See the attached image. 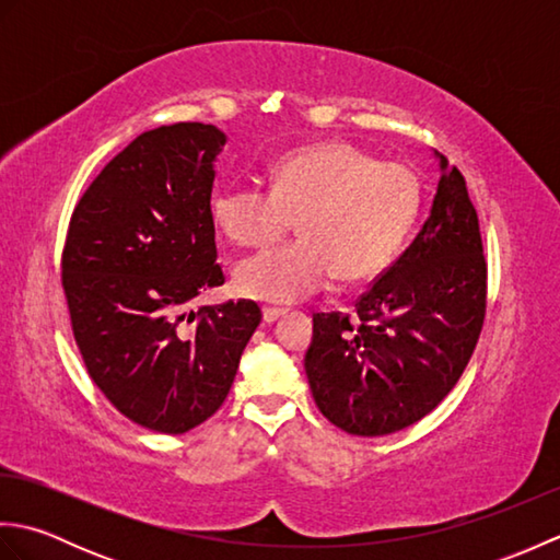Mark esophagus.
I'll list each match as a JSON object with an SVG mask.
<instances>
[{
    "mask_svg": "<svg viewBox=\"0 0 560 560\" xmlns=\"http://www.w3.org/2000/svg\"><path fill=\"white\" fill-rule=\"evenodd\" d=\"M283 315H287V311H283V307H265V311H261V319H265L267 325L277 323V319L283 317Z\"/></svg>",
    "mask_w": 560,
    "mask_h": 560,
    "instance_id": "esophagus-1",
    "label": "esophagus"
}]
</instances>
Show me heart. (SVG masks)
Instances as JSON below:
<instances>
[{
    "label": "heart",
    "mask_w": 560,
    "mask_h": 560,
    "mask_svg": "<svg viewBox=\"0 0 560 560\" xmlns=\"http://www.w3.org/2000/svg\"><path fill=\"white\" fill-rule=\"evenodd\" d=\"M419 201V180L404 163L380 161L347 141H319L281 156L271 189H221L211 213L241 247L277 243L299 219L301 241L235 269V287L249 299L295 303L335 277L359 283L387 269L413 229Z\"/></svg>",
    "instance_id": "heart-1"
}]
</instances>
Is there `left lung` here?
Segmentation results:
<instances>
[{
  "label": "left lung",
  "instance_id": "8db88e82",
  "mask_svg": "<svg viewBox=\"0 0 560 560\" xmlns=\"http://www.w3.org/2000/svg\"><path fill=\"white\" fill-rule=\"evenodd\" d=\"M431 217L355 301V317L315 313L305 373L317 409L375 438L431 413L457 385L489 305L479 217L464 175L440 156Z\"/></svg>",
  "mask_w": 560,
  "mask_h": 560
}]
</instances>
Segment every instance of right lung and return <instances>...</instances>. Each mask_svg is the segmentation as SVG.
Here are the masks:
<instances>
[{"mask_svg": "<svg viewBox=\"0 0 560 560\" xmlns=\"http://www.w3.org/2000/svg\"><path fill=\"white\" fill-rule=\"evenodd\" d=\"M205 122L139 135L71 211L62 289L93 383L129 421L187 433L219 411L261 313L255 301L187 305L225 281L213 241Z\"/></svg>", "mask_w": 560, "mask_h": 560, "instance_id": "1", "label": "right lung"}]
</instances>
